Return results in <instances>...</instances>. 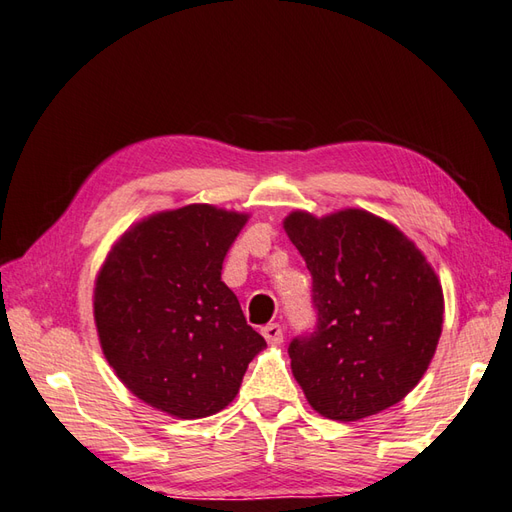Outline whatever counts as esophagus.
<instances>
[{"label": "esophagus", "mask_w": 512, "mask_h": 512, "mask_svg": "<svg viewBox=\"0 0 512 512\" xmlns=\"http://www.w3.org/2000/svg\"><path fill=\"white\" fill-rule=\"evenodd\" d=\"M260 333H263V337L267 339V342L274 344V346L282 344V337H285L280 324H267V326H263V331H260Z\"/></svg>", "instance_id": "esophagus-1"}]
</instances>
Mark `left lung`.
Returning <instances> with one entry per match:
<instances>
[{
  "mask_svg": "<svg viewBox=\"0 0 512 512\" xmlns=\"http://www.w3.org/2000/svg\"><path fill=\"white\" fill-rule=\"evenodd\" d=\"M313 278L317 326L289 346L306 401L352 423L403 401L423 379L442 333L434 267L394 223L361 208L282 221Z\"/></svg>",
  "mask_w": 512,
  "mask_h": 512,
  "instance_id": "1",
  "label": "left lung"
}]
</instances>
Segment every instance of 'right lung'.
<instances>
[{
  "instance_id": "1",
  "label": "right lung",
  "mask_w": 512,
  "mask_h": 512,
  "mask_svg": "<svg viewBox=\"0 0 512 512\" xmlns=\"http://www.w3.org/2000/svg\"><path fill=\"white\" fill-rule=\"evenodd\" d=\"M247 212L210 203L133 223L98 269L94 322L102 355L131 394L168 416L225 410L267 344L221 280Z\"/></svg>"
}]
</instances>
